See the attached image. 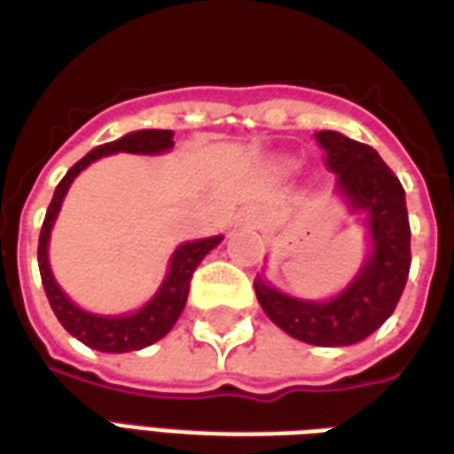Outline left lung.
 I'll return each instance as SVG.
<instances>
[{
    "mask_svg": "<svg viewBox=\"0 0 454 454\" xmlns=\"http://www.w3.org/2000/svg\"><path fill=\"white\" fill-rule=\"evenodd\" d=\"M327 168L335 170L337 191L355 212H366L372 254L355 281L333 301H298L276 291L263 278L254 291L263 313L284 333L317 347L362 342L396 310L411 271V224L406 192L372 146L337 131H317Z\"/></svg>",
    "mask_w": 454,
    "mask_h": 454,
    "instance_id": "left-lung-1",
    "label": "left lung"
}]
</instances>
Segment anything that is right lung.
Segmentation results:
<instances>
[{"mask_svg": "<svg viewBox=\"0 0 454 454\" xmlns=\"http://www.w3.org/2000/svg\"><path fill=\"white\" fill-rule=\"evenodd\" d=\"M173 149V131L168 129H141L131 131L127 137L117 141L102 144L98 149H92L80 159L73 168L63 176V181L58 183L53 200L48 205L46 220L41 227V237H38V269H41V281L46 288V298L53 313H56L58 323L66 327L73 337H78L82 345L99 349V352H131V349H144V347L159 342L160 337H166L173 330L176 320L181 317L185 301H188V291H191V278L195 269L200 266L205 254L215 249L222 242V237H207V239H195V242L181 244L173 256H170L168 273L163 278V284L151 298L149 303L139 308L131 315H92L85 313L82 308L73 303L60 286L56 284L51 266H48V239H51V230L53 222L60 210V202L66 198L70 183L75 181L80 170L88 168L92 160L117 153V151H127V153H163V151Z\"/></svg>", "mask_w": 454, "mask_h": 454, "instance_id": "right-lung-1", "label": "right lung"}]
</instances>
